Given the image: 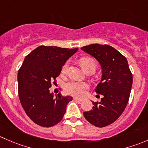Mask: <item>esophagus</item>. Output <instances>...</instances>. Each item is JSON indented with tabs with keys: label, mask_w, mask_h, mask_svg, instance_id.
I'll list each match as a JSON object with an SVG mask.
<instances>
[{
	"label": "esophagus",
	"mask_w": 148,
	"mask_h": 148,
	"mask_svg": "<svg viewBox=\"0 0 148 148\" xmlns=\"http://www.w3.org/2000/svg\"><path fill=\"white\" fill-rule=\"evenodd\" d=\"M74 100H77V101H79V102H82L83 101V99L78 98V97H74Z\"/></svg>",
	"instance_id": "esophagus-1"
}]
</instances>
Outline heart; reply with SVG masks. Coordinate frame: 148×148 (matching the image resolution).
<instances>
[{"mask_svg":"<svg viewBox=\"0 0 148 148\" xmlns=\"http://www.w3.org/2000/svg\"><path fill=\"white\" fill-rule=\"evenodd\" d=\"M80 64L84 71L90 67L93 68L95 70L96 69L95 60L92 58H89V57L82 58L80 59ZM69 66V61H66L62 67L63 73L66 72ZM88 88L89 86L87 83L84 82L74 81V80H70L64 85V90L67 94L79 97H84L87 94Z\"/></svg>","mask_w":148,"mask_h":148,"instance_id":"obj_1","label":"heart"}]
</instances>
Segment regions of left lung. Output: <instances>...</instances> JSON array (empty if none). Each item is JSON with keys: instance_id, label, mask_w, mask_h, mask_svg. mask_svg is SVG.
<instances>
[{"instance_id": "left-lung-1", "label": "left lung", "mask_w": 148, "mask_h": 148, "mask_svg": "<svg viewBox=\"0 0 148 148\" xmlns=\"http://www.w3.org/2000/svg\"><path fill=\"white\" fill-rule=\"evenodd\" d=\"M81 49L99 61L103 72L101 82L95 89L103 97L100 102H92V110L83 114L92 125L106 127L116 121L127 107L132 74L125 56L110 45L92 44Z\"/></svg>"}]
</instances>
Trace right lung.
<instances>
[{
    "mask_svg": "<svg viewBox=\"0 0 148 148\" xmlns=\"http://www.w3.org/2000/svg\"><path fill=\"white\" fill-rule=\"evenodd\" d=\"M77 50L41 45L24 58L18 72V97L27 115L36 124L51 127L62 120L72 97L58 93L54 97L49 88Z\"/></svg>",
    "mask_w": 148,
    "mask_h": 148,
    "instance_id": "right-lung-1",
    "label": "right lung"
}]
</instances>
